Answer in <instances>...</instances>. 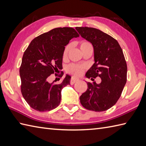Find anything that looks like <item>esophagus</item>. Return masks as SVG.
Returning a JSON list of instances; mask_svg holds the SVG:
<instances>
[{"mask_svg": "<svg viewBox=\"0 0 146 146\" xmlns=\"http://www.w3.org/2000/svg\"><path fill=\"white\" fill-rule=\"evenodd\" d=\"M78 80H79V79L78 78H76V77H73V78L71 79L70 83L71 85H73L74 83H75L76 82H78Z\"/></svg>", "mask_w": 146, "mask_h": 146, "instance_id": "1", "label": "esophagus"}]
</instances>
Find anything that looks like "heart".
Masks as SVG:
<instances>
[{
    "mask_svg": "<svg viewBox=\"0 0 146 146\" xmlns=\"http://www.w3.org/2000/svg\"><path fill=\"white\" fill-rule=\"evenodd\" d=\"M90 46H92L88 42L83 41L80 43V49L82 50V49H84L86 48L90 47ZM70 45H68L66 46V48H64V50L63 52V57L66 56L68 54V52L70 50ZM66 71L68 73H72L75 75L79 76L83 73V67L81 66L74 64H71L70 65H68V66L66 67Z\"/></svg>",
    "mask_w": 146,
    "mask_h": 146,
    "instance_id": "b5f03b06",
    "label": "heart"
}]
</instances>
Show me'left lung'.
Instances as JSON below:
<instances>
[{"label":"left lung","mask_w":146,"mask_h":146,"mask_svg":"<svg viewBox=\"0 0 146 146\" xmlns=\"http://www.w3.org/2000/svg\"><path fill=\"white\" fill-rule=\"evenodd\" d=\"M75 29L94 47L95 63L85 77L99 76L102 80L99 84L87 83V90L80 96V102L90 110H107L117 103L127 82V67L122 49L117 40L100 30L88 27Z\"/></svg>","instance_id":"left-lung-1"}]
</instances>
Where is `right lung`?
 <instances>
[{
	"instance_id": "right-lung-1",
	"label": "right lung",
	"mask_w": 146,
	"mask_h": 146,
	"mask_svg": "<svg viewBox=\"0 0 146 146\" xmlns=\"http://www.w3.org/2000/svg\"><path fill=\"white\" fill-rule=\"evenodd\" d=\"M77 37L72 27H57L34 39L24 52L19 70L21 93L33 109L49 111L60 104L61 90L70 84L71 76L66 75L60 84L48 78L62 70L65 46Z\"/></svg>"
}]
</instances>
